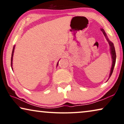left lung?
<instances>
[{
  "label": "left lung",
  "mask_w": 124,
  "mask_h": 124,
  "mask_svg": "<svg viewBox=\"0 0 124 124\" xmlns=\"http://www.w3.org/2000/svg\"><path fill=\"white\" fill-rule=\"evenodd\" d=\"M101 31H102L103 34L104 35V36L106 37V39H107V41H108L109 46H110V49H111V53L112 54V67H111V72L110 74H109V78L112 75L113 71H114V69L115 65V62H116V52H115V47H114V45L112 42H111L110 41H109V40L108 38H107V36H106V34L105 33V31H104L103 29H101Z\"/></svg>",
  "instance_id": "left-lung-1"
}]
</instances>
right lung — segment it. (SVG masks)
<instances>
[{"mask_svg":"<svg viewBox=\"0 0 124 124\" xmlns=\"http://www.w3.org/2000/svg\"><path fill=\"white\" fill-rule=\"evenodd\" d=\"M15 46H13V50H12V57H11V67H12V70H13V68H12V61H13V53H14V50H15ZM58 64V63H57V65Z\"/></svg>","mask_w":124,"mask_h":124,"instance_id":"obj_1","label":"right lung"}]
</instances>
